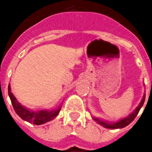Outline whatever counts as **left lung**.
Listing matches in <instances>:
<instances>
[{"label":"left lung","mask_w":152,"mask_h":152,"mask_svg":"<svg viewBox=\"0 0 152 152\" xmlns=\"http://www.w3.org/2000/svg\"><path fill=\"white\" fill-rule=\"evenodd\" d=\"M144 101H145V95L143 96L142 98V101L140 103V105L136 107V109L133 111V112L130 115H128L127 117L126 118H123V119H121L120 121H118L117 123H115V124H108V123H106V122H103L102 120H99L98 118H94V120L97 121L98 122V124H99L100 125H102L106 128H110V129H117V128H124L125 126H126L127 125L132 123V121L134 120L135 117L138 115V113L140 112V109H141V107H142V105L144 103Z\"/></svg>","instance_id":"8db88e82"}]
</instances>
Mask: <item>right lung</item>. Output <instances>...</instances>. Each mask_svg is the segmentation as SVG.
Here are the masks:
<instances>
[{"label": "right lung", "instance_id": "add662e5", "mask_svg": "<svg viewBox=\"0 0 152 152\" xmlns=\"http://www.w3.org/2000/svg\"><path fill=\"white\" fill-rule=\"evenodd\" d=\"M8 93L12 102V107L18 116L23 120L27 121L28 123H32L35 125H41V124L47 123L49 121H51L58 115V113L61 110V108H58V109L53 110H40V111H32V110L26 109V107L21 106L18 102V100L16 99V98L13 96V94L11 92L10 85L8 86Z\"/></svg>", "mask_w": 152, "mask_h": 152}]
</instances>
